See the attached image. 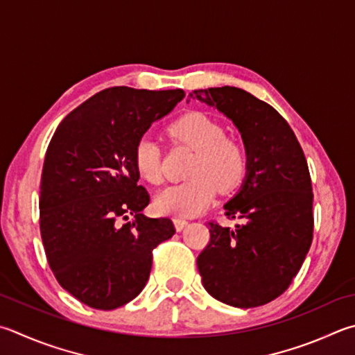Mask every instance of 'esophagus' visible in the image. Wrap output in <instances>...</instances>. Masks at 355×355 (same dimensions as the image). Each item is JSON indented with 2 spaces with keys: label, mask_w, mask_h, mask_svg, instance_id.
I'll return each instance as SVG.
<instances>
[{
  "label": "esophagus",
  "mask_w": 355,
  "mask_h": 355,
  "mask_svg": "<svg viewBox=\"0 0 355 355\" xmlns=\"http://www.w3.org/2000/svg\"><path fill=\"white\" fill-rule=\"evenodd\" d=\"M188 220H186V218H183V217H175L173 218V225H175V230L177 231H182L183 228H186L188 227Z\"/></svg>",
  "instance_id": "obj_1"
}]
</instances>
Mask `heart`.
<instances>
[{"label": "heart", "mask_w": 355, "mask_h": 355, "mask_svg": "<svg viewBox=\"0 0 355 355\" xmlns=\"http://www.w3.org/2000/svg\"><path fill=\"white\" fill-rule=\"evenodd\" d=\"M173 141L196 150L186 175L189 180L161 191L155 208L161 214L192 217L203 212L217 191L231 192L247 173L248 155L242 143L227 137V128L208 114L192 112L169 127ZM133 163L139 177L150 184L164 182L163 155L155 139L143 137L135 146Z\"/></svg>", "instance_id": "obj_1"}]
</instances>
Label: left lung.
<instances>
[{
	"label": "left lung",
	"instance_id": "8db88e82",
	"mask_svg": "<svg viewBox=\"0 0 355 355\" xmlns=\"http://www.w3.org/2000/svg\"><path fill=\"white\" fill-rule=\"evenodd\" d=\"M189 98L234 122L248 155L241 191L223 206L236 228L209 222L197 257L212 298L257 307L278 298L300 272L313 237V192L307 161L287 121L267 102L236 87L194 89Z\"/></svg>",
	"mask_w": 355,
	"mask_h": 355
}]
</instances>
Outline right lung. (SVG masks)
<instances>
[{"label":"right lung","mask_w":355,"mask_h":355,"mask_svg":"<svg viewBox=\"0 0 355 355\" xmlns=\"http://www.w3.org/2000/svg\"><path fill=\"white\" fill-rule=\"evenodd\" d=\"M183 98V89H102L51 139L38 203L42 241L55 279L83 304L113 311L137 298L153 248L175 234L171 218L141 212L150 198L133 153L152 122Z\"/></svg>","instance_id":"obj_1"}]
</instances>
